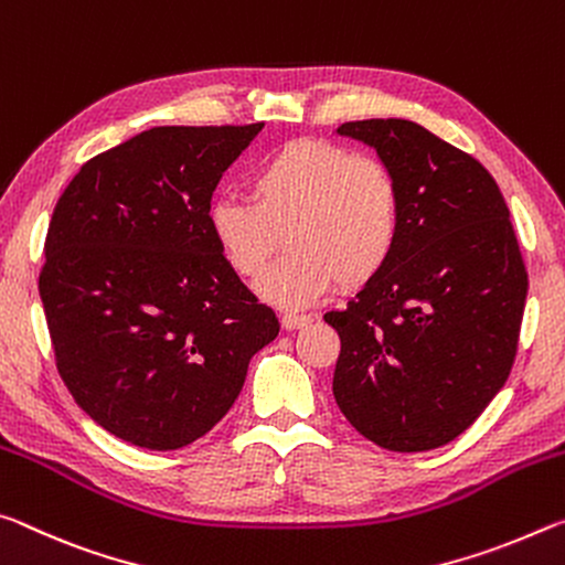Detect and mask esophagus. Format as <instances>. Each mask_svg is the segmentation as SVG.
I'll list each match as a JSON object with an SVG mask.
<instances>
[{
  "mask_svg": "<svg viewBox=\"0 0 565 565\" xmlns=\"http://www.w3.org/2000/svg\"><path fill=\"white\" fill-rule=\"evenodd\" d=\"M312 322V316H300V312H285L282 316V328L285 330H298Z\"/></svg>",
  "mask_w": 565,
  "mask_h": 565,
  "instance_id": "obj_1",
  "label": "esophagus"
}]
</instances>
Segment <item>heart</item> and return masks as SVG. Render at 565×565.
<instances>
[{"instance_id":"obj_1","label":"heart","mask_w":565,"mask_h":565,"mask_svg":"<svg viewBox=\"0 0 565 565\" xmlns=\"http://www.w3.org/2000/svg\"><path fill=\"white\" fill-rule=\"evenodd\" d=\"M249 198H217L207 227L239 277H257L277 247L290 245L257 290L300 308L326 292L360 288L385 270L403 225V192L377 157L340 145L295 140L277 147L247 180Z\"/></svg>"}]
</instances>
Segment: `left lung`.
<instances>
[{"mask_svg":"<svg viewBox=\"0 0 565 565\" xmlns=\"http://www.w3.org/2000/svg\"><path fill=\"white\" fill-rule=\"evenodd\" d=\"M403 192L385 270L326 312L340 355L332 395L375 446L440 448L476 423L511 375L529 292L505 200L483 164L411 119H358Z\"/></svg>","mask_w":565,"mask_h":565,"instance_id":"1","label":"left lung"}]
</instances>
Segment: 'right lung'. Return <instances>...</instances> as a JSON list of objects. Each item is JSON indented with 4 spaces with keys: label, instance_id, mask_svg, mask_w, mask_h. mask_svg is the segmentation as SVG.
<instances>
[{
    "label": "right lung",
    "instance_id": "1",
    "mask_svg": "<svg viewBox=\"0 0 565 565\" xmlns=\"http://www.w3.org/2000/svg\"><path fill=\"white\" fill-rule=\"evenodd\" d=\"M255 125L152 127L82 164L52 212L40 298L74 403L107 433L178 450L243 391L280 332L207 227Z\"/></svg>",
    "mask_w": 565,
    "mask_h": 565
}]
</instances>
